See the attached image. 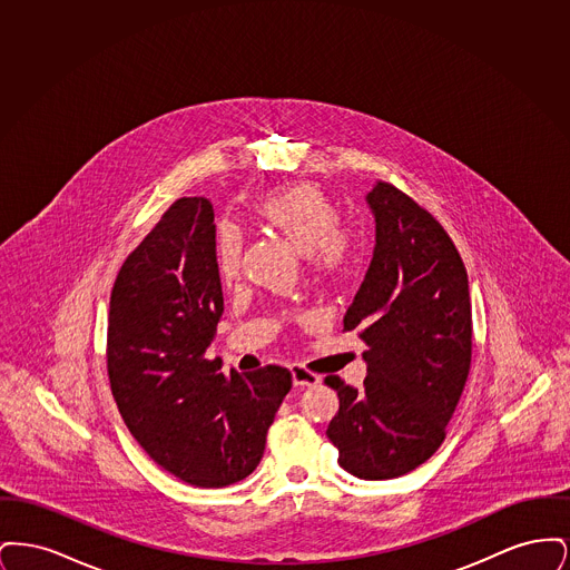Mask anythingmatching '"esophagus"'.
<instances>
[{"label":"esophagus","mask_w":570,"mask_h":570,"mask_svg":"<svg viewBox=\"0 0 570 570\" xmlns=\"http://www.w3.org/2000/svg\"><path fill=\"white\" fill-rule=\"evenodd\" d=\"M291 376H293V384H295V386H316V384L321 382V376L307 372V370L301 367V365H293V367H291Z\"/></svg>","instance_id":"esophagus-1"}]
</instances>
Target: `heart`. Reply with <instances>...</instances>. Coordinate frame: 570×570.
<instances>
[{
    "instance_id": "b5f03b06",
    "label": "heart",
    "mask_w": 570,
    "mask_h": 570,
    "mask_svg": "<svg viewBox=\"0 0 570 570\" xmlns=\"http://www.w3.org/2000/svg\"><path fill=\"white\" fill-rule=\"evenodd\" d=\"M261 224L279 233L301 254H307L318 273L340 272L351 256V235L337 224V212L323 191L312 184H297L267 194L256 205ZM242 263V235L224 224L217 230L216 269L224 282H233Z\"/></svg>"
}]
</instances>
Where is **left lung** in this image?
Returning <instances> with one entry per match:
<instances>
[{"label": "left lung", "instance_id": "obj_1", "mask_svg": "<svg viewBox=\"0 0 570 570\" xmlns=\"http://www.w3.org/2000/svg\"><path fill=\"white\" fill-rule=\"evenodd\" d=\"M376 244L344 316L367 344L361 389L326 376L340 412L326 435L358 479L402 476L444 440L470 372L472 307L460 252L430 212L379 181L365 196Z\"/></svg>", "mask_w": 570, "mask_h": 570}]
</instances>
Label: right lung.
<instances>
[{"instance_id": "1", "label": "right lung", "mask_w": 570, "mask_h": 570, "mask_svg": "<svg viewBox=\"0 0 570 570\" xmlns=\"http://www.w3.org/2000/svg\"><path fill=\"white\" fill-rule=\"evenodd\" d=\"M224 312L214 205L179 198L126 258L110 293V391L138 444L196 488H226L263 460L291 372L230 376L205 353Z\"/></svg>"}]
</instances>
